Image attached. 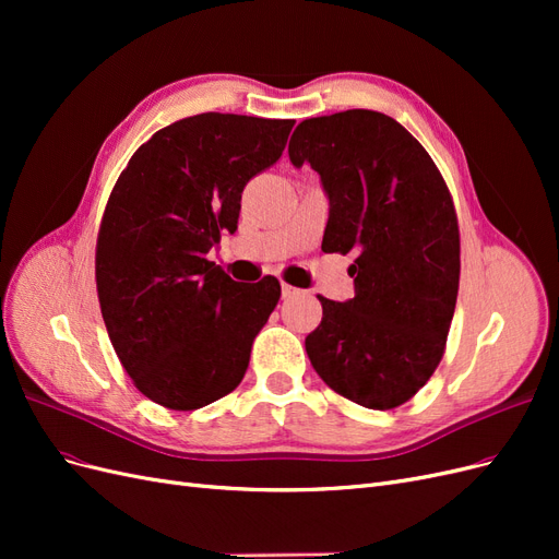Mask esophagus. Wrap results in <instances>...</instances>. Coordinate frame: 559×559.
<instances>
[{
	"label": "esophagus",
	"instance_id": "obj_1",
	"mask_svg": "<svg viewBox=\"0 0 559 559\" xmlns=\"http://www.w3.org/2000/svg\"><path fill=\"white\" fill-rule=\"evenodd\" d=\"M296 294H298V289H294V286L282 282V298H294Z\"/></svg>",
	"mask_w": 559,
	"mask_h": 559
}]
</instances>
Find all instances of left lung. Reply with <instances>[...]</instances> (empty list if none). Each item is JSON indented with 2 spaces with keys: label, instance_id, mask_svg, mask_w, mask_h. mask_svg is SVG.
I'll use <instances>...</instances> for the list:
<instances>
[{
  "label": "left lung",
  "instance_id": "8db88e82",
  "mask_svg": "<svg viewBox=\"0 0 559 559\" xmlns=\"http://www.w3.org/2000/svg\"><path fill=\"white\" fill-rule=\"evenodd\" d=\"M329 198L321 249L357 251L354 298H321L306 337L333 392L389 411L419 392L443 357L460 289V228L431 156L392 116L349 109L306 118L289 142Z\"/></svg>",
  "mask_w": 559,
  "mask_h": 559
}]
</instances>
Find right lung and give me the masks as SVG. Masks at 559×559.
Listing matches in <instances>:
<instances>
[{
    "mask_svg": "<svg viewBox=\"0 0 559 559\" xmlns=\"http://www.w3.org/2000/svg\"><path fill=\"white\" fill-rule=\"evenodd\" d=\"M296 121L198 114L158 130L118 177L97 235L95 280L109 341L140 392L195 411L245 378L280 282L230 280L207 261L238 228L247 181L273 165Z\"/></svg>",
    "mask_w": 559,
    "mask_h": 559,
    "instance_id": "right-lung-1",
    "label": "right lung"
}]
</instances>
